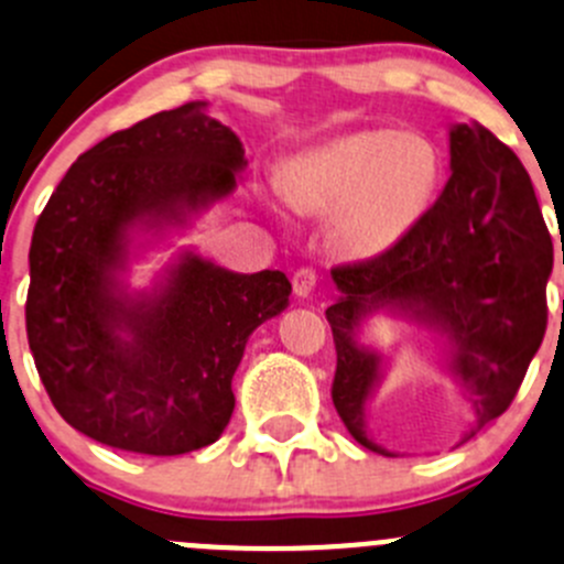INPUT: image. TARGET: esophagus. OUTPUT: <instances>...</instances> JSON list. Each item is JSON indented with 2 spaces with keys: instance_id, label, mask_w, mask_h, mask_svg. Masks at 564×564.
Returning a JSON list of instances; mask_svg holds the SVG:
<instances>
[{
  "instance_id": "1",
  "label": "esophagus",
  "mask_w": 564,
  "mask_h": 564,
  "mask_svg": "<svg viewBox=\"0 0 564 564\" xmlns=\"http://www.w3.org/2000/svg\"><path fill=\"white\" fill-rule=\"evenodd\" d=\"M316 283H319V278H316V272L308 270V267H303V270L294 272L292 286H294V294H297V297H311L316 289Z\"/></svg>"
}]
</instances>
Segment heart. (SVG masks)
Here are the masks:
<instances>
[{"instance_id":"obj_1","label":"heart","mask_w":564,"mask_h":564,"mask_svg":"<svg viewBox=\"0 0 564 564\" xmlns=\"http://www.w3.org/2000/svg\"><path fill=\"white\" fill-rule=\"evenodd\" d=\"M444 182L438 145L415 131L364 129L294 156L286 200L308 217H330V245L352 261H375L427 217Z\"/></svg>"}]
</instances>
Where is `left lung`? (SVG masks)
I'll use <instances>...</instances> for the list:
<instances>
[{"label":"left lung","instance_id":"1","mask_svg":"<svg viewBox=\"0 0 564 564\" xmlns=\"http://www.w3.org/2000/svg\"><path fill=\"white\" fill-rule=\"evenodd\" d=\"M449 182L391 253L333 270L338 297L325 311L336 341L333 404L360 446L399 457L369 435V404L391 355L371 347L377 314L424 333L438 366L474 410L455 446L510 408L545 336V283L554 267L532 178L482 123L449 126Z\"/></svg>","mask_w":564,"mask_h":564}]
</instances>
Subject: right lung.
Wrapping results in <instances>:
<instances>
[{"label":"right lung","instance_id":"add662e5","mask_svg":"<svg viewBox=\"0 0 564 564\" xmlns=\"http://www.w3.org/2000/svg\"><path fill=\"white\" fill-rule=\"evenodd\" d=\"M245 167L239 137L187 101L85 151L37 217L26 338L52 404L87 438L173 457L228 427L245 344L286 311L289 278L226 270L195 248L145 289L131 267L231 198Z\"/></svg>","mask_w":564,"mask_h":564}]
</instances>
